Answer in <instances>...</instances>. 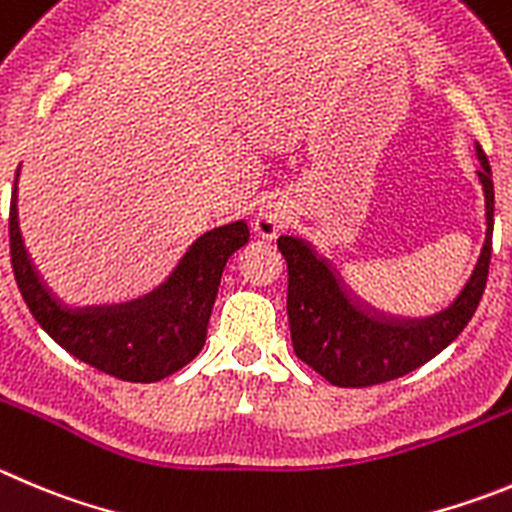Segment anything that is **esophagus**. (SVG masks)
I'll return each mask as SVG.
<instances>
[{
  "mask_svg": "<svg viewBox=\"0 0 512 512\" xmlns=\"http://www.w3.org/2000/svg\"><path fill=\"white\" fill-rule=\"evenodd\" d=\"M290 222V214L288 209L283 207L280 202H267L262 204L260 209H257L255 214V232L260 234V237H267V240H272V237H278L280 232H283L285 227H288Z\"/></svg>",
  "mask_w": 512,
  "mask_h": 512,
  "instance_id": "obj_1",
  "label": "esophagus"
}]
</instances>
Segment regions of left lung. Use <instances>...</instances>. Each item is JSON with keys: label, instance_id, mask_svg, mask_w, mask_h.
<instances>
[{"label": "left lung", "instance_id": "1", "mask_svg": "<svg viewBox=\"0 0 512 512\" xmlns=\"http://www.w3.org/2000/svg\"><path fill=\"white\" fill-rule=\"evenodd\" d=\"M482 191H485V245L472 278L442 313L422 321L381 318L358 303L328 260L308 242L280 237L278 247L288 262V318L295 356L343 389L384 384L427 364L450 346L480 305L493 255L495 189L485 151L477 146Z\"/></svg>", "mask_w": 512, "mask_h": 512}]
</instances>
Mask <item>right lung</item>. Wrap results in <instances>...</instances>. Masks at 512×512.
Instances as JSON below:
<instances>
[{"label": "right lung", "mask_w": 512, "mask_h": 512, "mask_svg": "<svg viewBox=\"0 0 512 512\" xmlns=\"http://www.w3.org/2000/svg\"><path fill=\"white\" fill-rule=\"evenodd\" d=\"M247 240L250 229L245 222L224 224L202 234L169 280L143 298L103 308H68L45 288L27 255L19 232L14 179L9 252L19 293L52 341L83 364L121 381H161L202 351L224 265Z\"/></svg>", "instance_id": "1"}]
</instances>
